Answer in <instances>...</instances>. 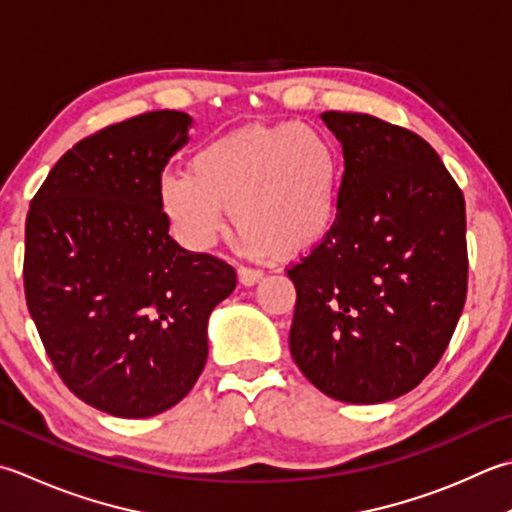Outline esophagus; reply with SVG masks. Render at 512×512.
I'll list each match as a JSON object with an SVG mask.
<instances>
[{"label": "esophagus", "mask_w": 512, "mask_h": 512, "mask_svg": "<svg viewBox=\"0 0 512 512\" xmlns=\"http://www.w3.org/2000/svg\"><path fill=\"white\" fill-rule=\"evenodd\" d=\"M237 279H239V284H242V286H253V284L259 282V279H262V270L239 266L237 268Z\"/></svg>", "instance_id": "obj_1"}]
</instances>
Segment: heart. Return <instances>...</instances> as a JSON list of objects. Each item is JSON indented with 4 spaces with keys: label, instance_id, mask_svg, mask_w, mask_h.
I'll return each mask as SVG.
<instances>
[{
    "label": "heart",
    "instance_id": "1",
    "mask_svg": "<svg viewBox=\"0 0 512 512\" xmlns=\"http://www.w3.org/2000/svg\"><path fill=\"white\" fill-rule=\"evenodd\" d=\"M342 179V153L324 130L250 124L199 148L188 173L162 175L157 202L190 248L213 246L230 208L242 253L297 255L333 228Z\"/></svg>",
    "mask_w": 512,
    "mask_h": 512
}]
</instances>
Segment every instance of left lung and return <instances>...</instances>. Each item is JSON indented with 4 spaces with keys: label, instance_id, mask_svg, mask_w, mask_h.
<instances>
[{
    "label": "left lung",
    "instance_id": "1",
    "mask_svg": "<svg viewBox=\"0 0 512 512\" xmlns=\"http://www.w3.org/2000/svg\"><path fill=\"white\" fill-rule=\"evenodd\" d=\"M342 144L330 233L288 268L297 290L290 355L313 386L382 404L437 366L466 302V204L413 130L364 113L322 115Z\"/></svg>",
    "mask_w": 512,
    "mask_h": 512
}]
</instances>
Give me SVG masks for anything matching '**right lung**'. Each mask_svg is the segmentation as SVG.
Instances as JSON below:
<instances>
[{"label":"right lung","instance_id":"1","mask_svg":"<svg viewBox=\"0 0 512 512\" xmlns=\"http://www.w3.org/2000/svg\"><path fill=\"white\" fill-rule=\"evenodd\" d=\"M193 119L153 110L77 142L26 217L24 290L57 375L115 417L164 413L208 357V317L235 268L168 235L157 184Z\"/></svg>","mask_w":512,"mask_h":512}]
</instances>
